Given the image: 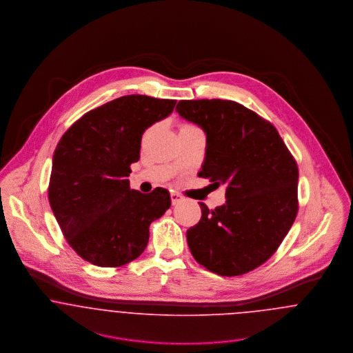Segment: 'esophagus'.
Masks as SVG:
<instances>
[{
    "label": "esophagus",
    "mask_w": 353,
    "mask_h": 353,
    "mask_svg": "<svg viewBox=\"0 0 353 353\" xmlns=\"http://www.w3.org/2000/svg\"><path fill=\"white\" fill-rule=\"evenodd\" d=\"M170 198H171V203H172V205L181 203V202L183 201V196H182V195H179V194H176V192H171Z\"/></svg>",
    "instance_id": "1"
}]
</instances>
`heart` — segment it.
Returning <instances> with one entry per match:
<instances>
[{"instance_id":"1","label":"heart","mask_w":353,"mask_h":353,"mask_svg":"<svg viewBox=\"0 0 353 353\" xmlns=\"http://www.w3.org/2000/svg\"><path fill=\"white\" fill-rule=\"evenodd\" d=\"M182 128H192V126H190V125H185V126H182Z\"/></svg>"}]
</instances>
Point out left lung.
<instances>
[{
  "label": "left lung",
  "instance_id": "obj_1",
  "mask_svg": "<svg viewBox=\"0 0 353 353\" xmlns=\"http://www.w3.org/2000/svg\"><path fill=\"white\" fill-rule=\"evenodd\" d=\"M176 112L207 135L199 176L225 185V203L187 230L190 251L221 276H239L270 259L295 222L299 170L272 123L224 99L179 101Z\"/></svg>",
  "mask_w": 353,
  "mask_h": 353
}]
</instances>
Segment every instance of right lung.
Wrapping results in <instances>:
<instances>
[{"instance_id":"add662e5","label":"right lung","mask_w":353,"mask_h":353,"mask_svg":"<svg viewBox=\"0 0 353 353\" xmlns=\"http://www.w3.org/2000/svg\"><path fill=\"white\" fill-rule=\"evenodd\" d=\"M175 99L132 94L82 115L53 155L49 203L70 247L99 267L137 259L149 243L151 222L171 205L166 188L131 190L145 130L168 117Z\"/></svg>"}]
</instances>
